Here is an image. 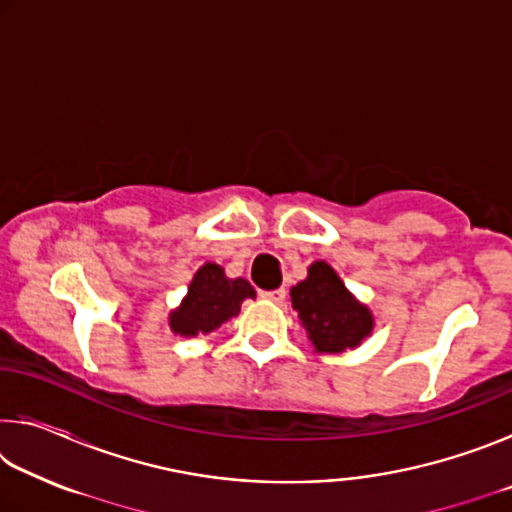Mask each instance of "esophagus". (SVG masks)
I'll return each instance as SVG.
<instances>
[{
  "mask_svg": "<svg viewBox=\"0 0 512 512\" xmlns=\"http://www.w3.org/2000/svg\"><path fill=\"white\" fill-rule=\"evenodd\" d=\"M262 298L271 300V302H282L284 298H287V291H284V289H275V291H262Z\"/></svg>",
  "mask_w": 512,
  "mask_h": 512,
  "instance_id": "esophagus-1",
  "label": "esophagus"
}]
</instances>
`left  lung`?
Listing matches in <instances>:
<instances>
[{"label": "left lung", "mask_w": 512, "mask_h": 512, "mask_svg": "<svg viewBox=\"0 0 512 512\" xmlns=\"http://www.w3.org/2000/svg\"><path fill=\"white\" fill-rule=\"evenodd\" d=\"M291 307L318 354L357 350L375 329V316L323 259L307 268V277L291 287Z\"/></svg>", "instance_id": "obj_1"}]
</instances>
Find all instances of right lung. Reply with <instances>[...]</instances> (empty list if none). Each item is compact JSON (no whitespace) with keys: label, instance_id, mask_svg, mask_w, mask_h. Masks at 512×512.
Segmentation results:
<instances>
[{"label":"right lung","instance_id":"right-lung-1","mask_svg":"<svg viewBox=\"0 0 512 512\" xmlns=\"http://www.w3.org/2000/svg\"><path fill=\"white\" fill-rule=\"evenodd\" d=\"M246 298H255V289L248 280L228 277L223 266L205 262L194 273L180 305L169 311L171 332L185 339L212 334L230 318L239 316Z\"/></svg>","mask_w":512,"mask_h":512}]
</instances>
